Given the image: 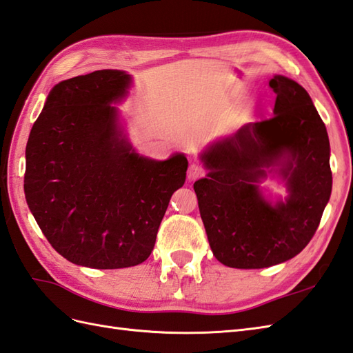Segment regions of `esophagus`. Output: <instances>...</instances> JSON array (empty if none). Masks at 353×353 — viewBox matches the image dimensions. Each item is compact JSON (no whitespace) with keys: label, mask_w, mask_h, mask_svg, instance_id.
<instances>
[{"label":"esophagus","mask_w":353,"mask_h":353,"mask_svg":"<svg viewBox=\"0 0 353 353\" xmlns=\"http://www.w3.org/2000/svg\"><path fill=\"white\" fill-rule=\"evenodd\" d=\"M201 176H204V168L199 165V163H191L190 168H188V179H190V182L200 179Z\"/></svg>","instance_id":"1"}]
</instances>
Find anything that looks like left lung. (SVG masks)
Here are the masks:
<instances>
[{"instance_id": "left-lung-1", "label": "left lung", "mask_w": 353, "mask_h": 353, "mask_svg": "<svg viewBox=\"0 0 353 353\" xmlns=\"http://www.w3.org/2000/svg\"><path fill=\"white\" fill-rule=\"evenodd\" d=\"M274 117L247 123L200 154L208 174L194 183L199 209L218 261L236 269L283 263L307 247L332 190L330 138L307 90L275 75ZM280 178L284 199L259 183Z\"/></svg>"}]
</instances>
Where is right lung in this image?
<instances>
[{"instance_id":"add662e5","label":"right lung","mask_w":353,"mask_h":353,"mask_svg":"<svg viewBox=\"0 0 353 353\" xmlns=\"http://www.w3.org/2000/svg\"><path fill=\"white\" fill-rule=\"evenodd\" d=\"M132 77L103 69L61 81L30 132L23 191L40 230L64 259L93 269L143 263L153 251L188 159L137 153L116 103Z\"/></svg>"}]
</instances>
